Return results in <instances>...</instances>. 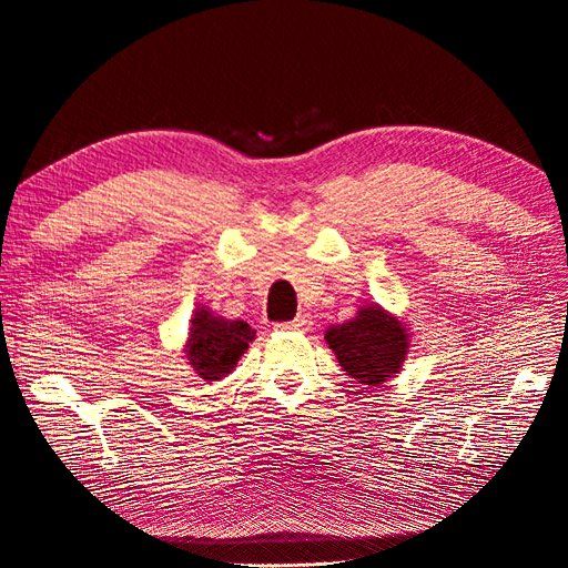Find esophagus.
<instances>
[{
	"instance_id": "esophagus-1",
	"label": "esophagus",
	"mask_w": 568,
	"mask_h": 568,
	"mask_svg": "<svg viewBox=\"0 0 568 568\" xmlns=\"http://www.w3.org/2000/svg\"><path fill=\"white\" fill-rule=\"evenodd\" d=\"M307 324H311V320H307L305 315H301V317L291 320V322L274 324V329H277V332H303V329H307Z\"/></svg>"
}]
</instances>
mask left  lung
<instances>
[{"label":"left lung","instance_id":"1","mask_svg":"<svg viewBox=\"0 0 568 568\" xmlns=\"http://www.w3.org/2000/svg\"><path fill=\"white\" fill-rule=\"evenodd\" d=\"M324 338L341 367L367 386H379L390 379L407 353L403 324L376 305L359 307L353 320L329 326Z\"/></svg>","mask_w":568,"mask_h":568}]
</instances>
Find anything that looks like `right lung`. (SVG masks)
<instances>
[{
    "label": "right lung",
    "mask_w": 568,
    "mask_h": 568,
    "mask_svg": "<svg viewBox=\"0 0 568 568\" xmlns=\"http://www.w3.org/2000/svg\"><path fill=\"white\" fill-rule=\"evenodd\" d=\"M255 332L242 320H222L209 311H199L189 329V365L205 382L230 374L244 355Z\"/></svg>",
    "instance_id": "obj_1"
}]
</instances>
